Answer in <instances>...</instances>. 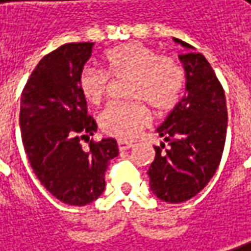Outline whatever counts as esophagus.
<instances>
[{
  "label": "esophagus",
  "mask_w": 251,
  "mask_h": 251,
  "mask_svg": "<svg viewBox=\"0 0 251 251\" xmlns=\"http://www.w3.org/2000/svg\"><path fill=\"white\" fill-rule=\"evenodd\" d=\"M118 147H119V150H121V151H124V150H127V149L133 147V143H129V142L119 140V142H118Z\"/></svg>",
  "instance_id": "obj_1"
}]
</instances>
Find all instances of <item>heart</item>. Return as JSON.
Masks as SVG:
<instances>
[{
	"mask_svg": "<svg viewBox=\"0 0 251 251\" xmlns=\"http://www.w3.org/2000/svg\"><path fill=\"white\" fill-rule=\"evenodd\" d=\"M104 71L84 67L78 77V88L87 102L100 105L108 91V75L112 80L129 78L126 95L133 102L112 104L100 116V125L106 135L132 140L150 124V105L157 114L171 111L180 101L185 82L181 66L169 56H158L154 49L139 42L124 43L106 50Z\"/></svg>",
	"mask_w": 251,
	"mask_h": 251,
	"instance_id": "heart-1",
	"label": "heart"
}]
</instances>
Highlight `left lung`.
Here are the masks:
<instances>
[{"label":"left lung","instance_id":"obj_1","mask_svg":"<svg viewBox=\"0 0 251 251\" xmlns=\"http://www.w3.org/2000/svg\"><path fill=\"white\" fill-rule=\"evenodd\" d=\"M185 51V94L157 133L167 146H154L156 157L147 171L150 191L158 200L180 203L195 197L216 173L224 153L227 108L225 91L211 64L192 46L174 38Z\"/></svg>","mask_w":251,"mask_h":251}]
</instances>
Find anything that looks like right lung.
<instances>
[{
	"instance_id": "add662e5",
	"label": "right lung",
	"mask_w": 251,
	"mask_h": 251,
	"mask_svg": "<svg viewBox=\"0 0 251 251\" xmlns=\"http://www.w3.org/2000/svg\"><path fill=\"white\" fill-rule=\"evenodd\" d=\"M94 43H67L39 61L21 97L19 125L27 160L42 185L59 201L84 206L101 197L105 171L119 150L112 137L84 150L97 124L87 115L78 77Z\"/></svg>"
}]
</instances>
